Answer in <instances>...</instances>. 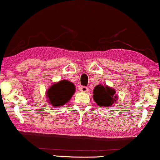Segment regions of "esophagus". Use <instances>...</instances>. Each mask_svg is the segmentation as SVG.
Masks as SVG:
<instances>
[{
	"label": "esophagus",
	"instance_id": "esophagus-1",
	"mask_svg": "<svg viewBox=\"0 0 160 160\" xmlns=\"http://www.w3.org/2000/svg\"><path fill=\"white\" fill-rule=\"evenodd\" d=\"M80 91L82 92H89V89H88V87H82L80 88Z\"/></svg>",
	"mask_w": 160,
	"mask_h": 160
}]
</instances>
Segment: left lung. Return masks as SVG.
<instances>
[{
  "label": "left lung",
  "mask_w": 160,
  "mask_h": 160,
  "mask_svg": "<svg viewBox=\"0 0 160 160\" xmlns=\"http://www.w3.org/2000/svg\"><path fill=\"white\" fill-rule=\"evenodd\" d=\"M93 94L94 102L100 107H111L118 99V96L115 94V90L112 87L102 84L94 87Z\"/></svg>",
  "instance_id": "left-lung-1"
}]
</instances>
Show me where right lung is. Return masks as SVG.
<instances>
[{"instance_id": "1", "label": "right lung", "mask_w": 160, "mask_h": 160, "mask_svg": "<svg viewBox=\"0 0 160 160\" xmlns=\"http://www.w3.org/2000/svg\"><path fill=\"white\" fill-rule=\"evenodd\" d=\"M75 91L76 87L72 82L61 80L50 86L46 92V97L48 102L52 107L61 108L70 100Z\"/></svg>"}]
</instances>
